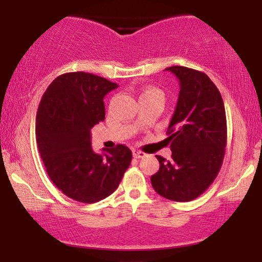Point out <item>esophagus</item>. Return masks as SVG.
Segmentation results:
<instances>
[{"instance_id": "obj_1", "label": "esophagus", "mask_w": 262, "mask_h": 262, "mask_svg": "<svg viewBox=\"0 0 262 262\" xmlns=\"http://www.w3.org/2000/svg\"><path fill=\"white\" fill-rule=\"evenodd\" d=\"M144 156H145V154L141 151V150H135L134 151V157H136V159H143Z\"/></svg>"}]
</instances>
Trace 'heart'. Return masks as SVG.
Returning a JSON list of instances; mask_svg holds the SVG:
<instances>
[{"instance_id":"b5f03b06","label":"heart","mask_w":262,"mask_h":262,"mask_svg":"<svg viewBox=\"0 0 262 262\" xmlns=\"http://www.w3.org/2000/svg\"><path fill=\"white\" fill-rule=\"evenodd\" d=\"M150 96H159L163 100V93L157 88H146L144 92L142 93L141 98H150Z\"/></svg>"}]
</instances>
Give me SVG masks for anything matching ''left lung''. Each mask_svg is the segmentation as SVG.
<instances>
[{
    "instance_id": "1",
    "label": "left lung",
    "mask_w": 262,
    "mask_h": 262,
    "mask_svg": "<svg viewBox=\"0 0 262 262\" xmlns=\"http://www.w3.org/2000/svg\"><path fill=\"white\" fill-rule=\"evenodd\" d=\"M180 92L166 141L171 160L156 156L160 169L151 185L163 198L191 202L216 179L227 145V118L220 91L206 74L186 67H169Z\"/></svg>"
}]
</instances>
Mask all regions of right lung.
<instances>
[{"mask_svg":"<svg viewBox=\"0 0 262 262\" xmlns=\"http://www.w3.org/2000/svg\"><path fill=\"white\" fill-rule=\"evenodd\" d=\"M116 88L96 75L67 73L53 80L39 103V154L56 187L76 202L92 204L112 194L131 163V150L123 144L102 154L92 148V127L105 120L103 98Z\"/></svg>","mask_w":262,"mask_h":262,"instance_id":"obj_1","label":"right lung"}]
</instances>
